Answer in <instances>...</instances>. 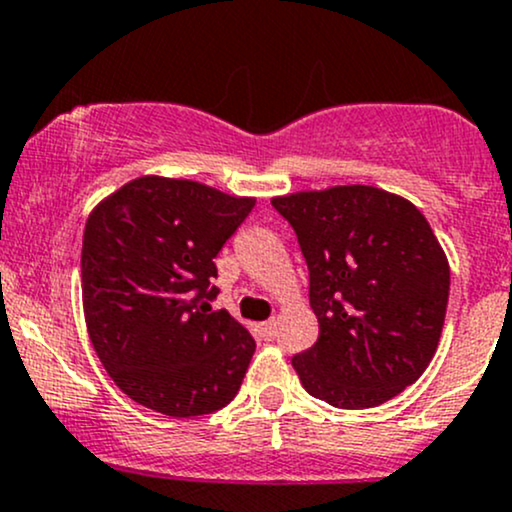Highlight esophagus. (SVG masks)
<instances>
[{"label": "esophagus", "instance_id": "1", "mask_svg": "<svg viewBox=\"0 0 512 512\" xmlns=\"http://www.w3.org/2000/svg\"><path fill=\"white\" fill-rule=\"evenodd\" d=\"M260 334H262L264 339H267V342H272V339L276 337V322H274V320L262 322V325H260Z\"/></svg>", "mask_w": 512, "mask_h": 512}]
</instances>
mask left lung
Masks as SVG:
<instances>
[{
	"label": "left lung",
	"mask_w": 512,
	"mask_h": 512,
	"mask_svg": "<svg viewBox=\"0 0 512 512\" xmlns=\"http://www.w3.org/2000/svg\"><path fill=\"white\" fill-rule=\"evenodd\" d=\"M310 272L320 337L291 358L310 395L339 409L387 402L436 354L450 264L409 199L337 185L272 199Z\"/></svg>",
	"instance_id": "left-lung-1"
}]
</instances>
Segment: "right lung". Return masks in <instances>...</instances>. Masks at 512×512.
I'll use <instances>...</instances> for the list:
<instances>
[{"mask_svg":"<svg viewBox=\"0 0 512 512\" xmlns=\"http://www.w3.org/2000/svg\"><path fill=\"white\" fill-rule=\"evenodd\" d=\"M255 207L195 180L144 175L88 216L81 296L93 349L134 402L190 419L238 395L255 339L214 310V257Z\"/></svg>","mask_w":512,"mask_h":512,"instance_id":"1","label":"right lung"}]
</instances>
